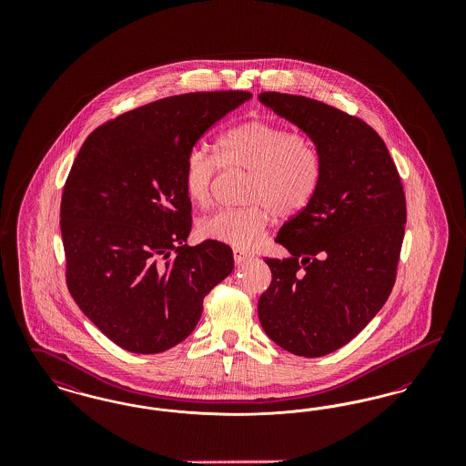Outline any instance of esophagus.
Returning <instances> with one entry per match:
<instances>
[{
    "mask_svg": "<svg viewBox=\"0 0 466 466\" xmlns=\"http://www.w3.org/2000/svg\"><path fill=\"white\" fill-rule=\"evenodd\" d=\"M248 258H251V253H248V251H244V249H234V260H236V264H243L246 262Z\"/></svg>",
    "mask_w": 466,
    "mask_h": 466,
    "instance_id": "34e87169",
    "label": "esophagus"
}]
</instances>
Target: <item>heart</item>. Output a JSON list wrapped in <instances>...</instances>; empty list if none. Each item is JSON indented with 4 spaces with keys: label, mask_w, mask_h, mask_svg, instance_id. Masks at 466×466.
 <instances>
[{
    "label": "heart",
    "mask_w": 466,
    "mask_h": 466,
    "mask_svg": "<svg viewBox=\"0 0 466 466\" xmlns=\"http://www.w3.org/2000/svg\"><path fill=\"white\" fill-rule=\"evenodd\" d=\"M218 148L220 157L204 145L188 150L183 162V187L188 199L198 206L209 204L220 167L225 166L251 171L246 200L253 206L225 208L204 217L199 222L204 238L238 249L255 248L262 241L270 211L289 218L314 199L321 179V157L309 137L255 118L223 134Z\"/></svg>",
    "instance_id": "1"
}]
</instances>
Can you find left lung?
Wrapping results in <instances>:
<instances>
[{
    "mask_svg": "<svg viewBox=\"0 0 466 466\" xmlns=\"http://www.w3.org/2000/svg\"><path fill=\"white\" fill-rule=\"evenodd\" d=\"M258 101L308 134L321 157L309 206L279 228L287 258H266L258 318L270 340L306 358L337 351L388 300L407 222L397 166L363 120L321 101L262 92Z\"/></svg>",
    "mask_w": 466,
    "mask_h": 466,
    "instance_id": "1",
    "label": "left lung"
}]
</instances>
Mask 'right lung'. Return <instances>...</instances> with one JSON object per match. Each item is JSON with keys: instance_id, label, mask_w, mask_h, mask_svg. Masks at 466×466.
<instances>
[{"instance_id": "obj_1", "label": "right lung", "mask_w": 466, "mask_h": 466, "mask_svg": "<svg viewBox=\"0 0 466 466\" xmlns=\"http://www.w3.org/2000/svg\"><path fill=\"white\" fill-rule=\"evenodd\" d=\"M251 97L190 92L127 111L89 134L61 200L66 285L90 321L137 355L167 351L194 332L204 297L234 268L232 249L188 246V150Z\"/></svg>"}]
</instances>
